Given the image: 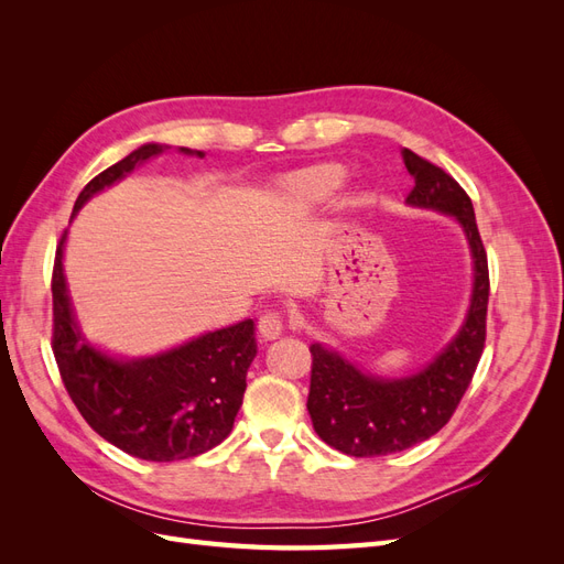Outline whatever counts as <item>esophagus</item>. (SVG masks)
<instances>
[{
	"mask_svg": "<svg viewBox=\"0 0 564 564\" xmlns=\"http://www.w3.org/2000/svg\"><path fill=\"white\" fill-rule=\"evenodd\" d=\"M282 332H284V315H282V313L270 311V313H265V315L261 317V322H259V334H261L265 340H272V338L282 336Z\"/></svg>",
	"mask_w": 564,
	"mask_h": 564,
	"instance_id": "34e87169",
	"label": "esophagus"
}]
</instances>
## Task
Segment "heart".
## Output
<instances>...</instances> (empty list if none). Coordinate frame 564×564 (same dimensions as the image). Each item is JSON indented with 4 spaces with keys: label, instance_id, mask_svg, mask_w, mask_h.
Wrapping results in <instances>:
<instances>
[{
    "label": "heart",
    "instance_id": "1",
    "mask_svg": "<svg viewBox=\"0 0 564 564\" xmlns=\"http://www.w3.org/2000/svg\"><path fill=\"white\" fill-rule=\"evenodd\" d=\"M340 183H344V169L338 164H315L286 178L284 195L299 207H315L332 199Z\"/></svg>",
    "mask_w": 564,
    "mask_h": 564
}]
</instances>
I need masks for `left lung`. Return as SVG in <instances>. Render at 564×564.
<instances>
[{"instance_id": "8db88e82", "label": "left lung", "mask_w": 564, "mask_h": 564, "mask_svg": "<svg viewBox=\"0 0 564 564\" xmlns=\"http://www.w3.org/2000/svg\"><path fill=\"white\" fill-rule=\"evenodd\" d=\"M406 172L414 176L406 204L454 216L473 253V299L452 344L435 360L404 379L365 373L338 352L311 346L308 412L315 433L348 456H386L419 445L445 429L468 390L487 336L489 268L473 202L447 172L412 150H402Z\"/></svg>"}]
</instances>
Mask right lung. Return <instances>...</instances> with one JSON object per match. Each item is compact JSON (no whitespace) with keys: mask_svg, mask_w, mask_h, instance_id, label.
Instances as JSON below:
<instances>
[{"mask_svg":"<svg viewBox=\"0 0 564 564\" xmlns=\"http://www.w3.org/2000/svg\"><path fill=\"white\" fill-rule=\"evenodd\" d=\"M169 150L148 143L91 178L75 202V212L91 195L133 172L135 164ZM191 155L193 150L181 148ZM202 158V152L197 150ZM56 249L54 348L61 379L79 414L110 445L145 460H181L224 442L247 390V369L256 357L253 319L197 336L187 344L141 360H115L89 346L73 315L63 275V245Z\"/></svg>","mask_w":564,"mask_h":564,"instance_id":"add662e5","label":"right lung"}]
</instances>
